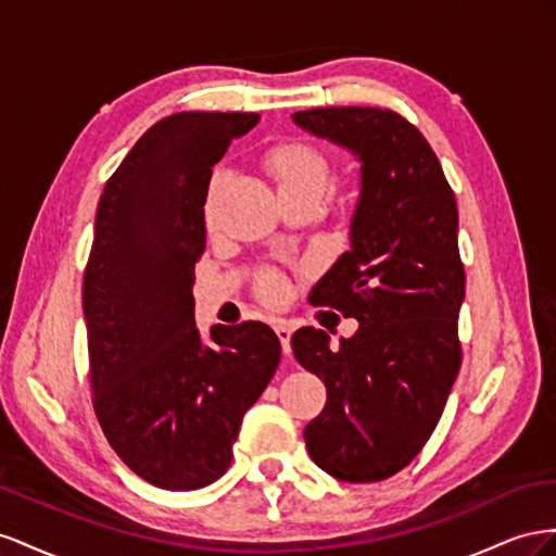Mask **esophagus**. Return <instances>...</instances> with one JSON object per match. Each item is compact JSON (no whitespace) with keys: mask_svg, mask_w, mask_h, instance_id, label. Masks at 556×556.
<instances>
[{"mask_svg":"<svg viewBox=\"0 0 556 556\" xmlns=\"http://www.w3.org/2000/svg\"><path fill=\"white\" fill-rule=\"evenodd\" d=\"M275 332H277V338H279V342H281V352L289 356V354H291V328L283 326V324H277V326H275Z\"/></svg>","mask_w":556,"mask_h":556,"instance_id":"1","label":"esophagus"}]
</instances>
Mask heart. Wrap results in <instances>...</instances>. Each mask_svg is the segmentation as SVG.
<instances>
[{"mask_svg": "<svg viewBox=\"0 0 556 556\" xmlns=\"http://www.w3.org/2000/svg\"><path fill=\"white\" fill-rule=\"evenodd\" d=\"M265 167L273 177L281 202L312 200L319 202L332 184L330 157L305 141L277 144L265 155ZM258 293L267 303H279L287 293V281L277 273H265L258 281Z\"/></svg>", "mask_w": 556, "mask_h": 556, "instance_id": "obj_1", "label": "heart"}]
</instances>
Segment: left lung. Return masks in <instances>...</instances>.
<instances>
[{
	"label": "left lung",
	"mask_w": 556,
	"mask_h": 556,
	"mask_svg": "<svg viewBox=\"0 0 556 556\" xmlns=\"http://www.w3.org/2000/svg\"><path fill=\"white\" fill-rule=\"evenodd\" d=\"M293 121L363 163L352 251L309 293L312 305L342 312L358 330L340 349L321 328L291 338L295 361L328 391L305 428L307 452L332 478L379 482L424 450L462 368L466 273L454 190L399 111L319 106L295 111Z\"/></svg>",
	"instance_id": "obj_1"
}]
</instances>
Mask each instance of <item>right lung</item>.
<instances>
[{
  "label": "right lung",
  "instance_id": "add662e5",
  "mask_svg": "<svg viewBox=\"0 0 556 556\" xmlns=\"http://www.w3.org/2000/svg\"><path fill=\"white\" fill-rule=\"evenodd\" d=\"M258 118H161L111 174L94 216L84 269L92 407L123 464L161 489H200L228 470L244 412L279 366L269 326H214L204 344L193 319L212 167Z\"/></svg>",
  "mask_w": 556,
  "mask_h": 556
}]
</instances>
